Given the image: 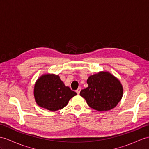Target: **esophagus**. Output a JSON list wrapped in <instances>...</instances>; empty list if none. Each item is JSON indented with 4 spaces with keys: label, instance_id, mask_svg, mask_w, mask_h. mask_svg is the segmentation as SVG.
<instances>
[{
    "label": "esophagus",
    "instance_id": "1",
    "mask_svg": "<svg viewBox=\"0 0 149 149\" xmlns=\"http://www.w3.org/2000/svg\"><path fill=\"white\" fill-rule=\"evenodd\" d=\"M81 90V88H80V87H79V88H78L77 90H76V92L77 93V94H79V92H80Z\"/></svg>",
    "mask_w": 149,
    "mask_h": 149
}]
</instances>
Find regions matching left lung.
I'll return each mask as SVG.
<instances>
[{
    "label": "left lung",
    "instance_id": "1",
    "mask_svg": "<svg viewBox=\"0 0 149 149\" xmlns=\"http://www.w3.org/2000/svg\"><path fill=\"white\" fill-rule=\"evenodd\" d=\"M88 87L81 90L80 95L93 109L106 111L115 107L123 96L120 81L109 72H100L87 79Z\"/></svg>",
    "mask_w": 149,
    "mask_h": 149
}]
</instances>
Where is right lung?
<instances>
[{
    "label": "right lung",
    "mask_w": 149,
    "mask_h": 149,
    "mask_svg": "<svg viewBox=\"0 0 149 149\" xmlns=\"http://www.w3.org/2000/svg\"><path fill=\"white\" fill-rule=\"evenodd\" d=\"M76 95L77 93L65 86L57 75H43L38 79L35 85L36 102L39 106L50 111L63 109Z\"/></svg>",
    "instance_id": "add662e5"
}]
</instances>
